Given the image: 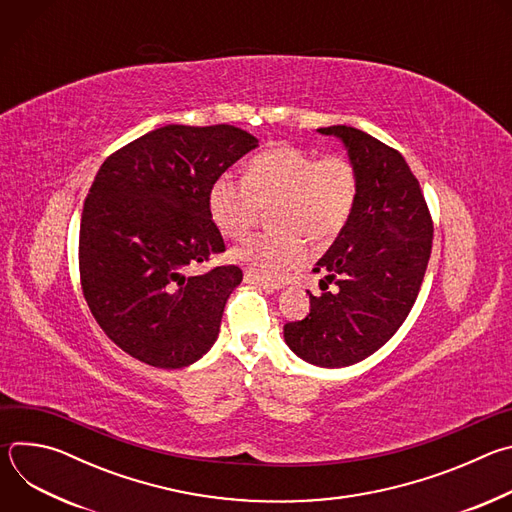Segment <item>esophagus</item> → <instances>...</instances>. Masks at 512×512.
Returning <instances> with one entry per match:
<instances>
[{
  "instance_id": "obj_1",
  "label": "esophagus",
  "mask_w": 512,
  "mask_h": 512,
  "mask_svg": "<svg viewBox=\"0 0 512 512\" xmlns=\"http://www.w3.org/2000/svg\"><path fill=\"white\" fill-rule=\"evenodd\" d=\"M245 281H247V283H253V285H259V287H263V289H279V287H281L279 281L265 279V277L253 273V271H245Z\"/></svg>"
}]
</instances>
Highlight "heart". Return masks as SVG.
Segmentation results:
<instances>
[{"instance_id": "heart-1", "label": "heart", "mask_w": 512, "mask_h": 512, "mask_svg": "<svg viewBox=\"0 0 512 512\" xmlns=\"http://www.w3.org/2000/svg\"><path fill=\"white\" fill-rule=\"evenodd\" d=\"M358 200V172L346 156L281 145L255 156L245 178L218 176L208 210L223 235H247L271 208V231L245 239L233 261L265 279H279L308 259V241L330 243L348 225Z\"/></svg>"}]
</instances>
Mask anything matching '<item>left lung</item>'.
<instances>
[{"label":"left lung","instance_id":"8db88e82","mask_svg":"<svg viewBox=\"0 0 512 512\" xmlns=\"http://www.w3.org/2000/svg\"><path fill=\"white\" fill-rule=\"evenodd\" d=\"M336 135L358 172V200L344 231L314 271L338 285L310 294V314L283 336L300 358L338 369L377 352L409 316L427 269L433 221L405 158L377 137L346 125Z\"/></svg>","mask_w":512,"mask_h":512}]
</instances>
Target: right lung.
<instances>
[{
    "instance_id": "add662e5",
    "label": "right lung",
    "mask_w": 512,
    "mask_h": 512,
    "mask_svg": "<svg viewBox=\"0 0 512 512\" xmlns=\"http://www.w3.org/2000/svg\"><path fill=\"white\" fill-rule=\"evenodd\" d=\"M257 139L235 125H166L113 152L83 206L79 271L103 332L156 369H182L210 350L237 265L186 267L227 251L208 194Z\"/></svg>"
}]
</instances>
